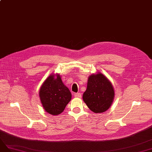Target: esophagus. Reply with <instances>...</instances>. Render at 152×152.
Returning <instances> with one entry per match:
<instances>
[{
  "instance_id": "esophagus-1",
  "label": "esophagus",
  "mask_w": 152,
  "mask_h": 152,
  "mask_svg": "<svg viewBox=\"0 0 152 152\" xmlns=\"http://www.w3.org/2000/svg\"><path fill=\"white\" fill-rule=\"evenodd\" d=\"M74 97L76 98H80L81 97V94L80 93H76L74 94Z\"/></svg>"
}]
</instances>
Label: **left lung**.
<instances>
[{
    "label": "left lung",
    "instance_id": "1",
    "mask_svg": "<svg viewBox=\"0 0 152 152\" xmlns=\"http://www.w3.org/2000/svg\"><path fill=\"white\" fill-rule=\"evenodd\" d=\"M114 97L113 85L102 73L97 72L88 77L83 99L92 112L95 113L106 112L112 104Z\"/></svg>",
    "mask_w": 152,
    "mask_h": 152
}]
</instances>
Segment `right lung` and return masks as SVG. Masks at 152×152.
<instances>
[{
  "label": "right lung",
  "mask_w": 152,
  "mask_h": 152,
  "mask_svg": "<svg viewBox=\"0 0 152 152\" xmlns=\"http://www.w3.org/2000/svg\"><path fill=\"white\" fill-rule=\"evenodd\" d=\"M39 94L44 110L52 115L61 113L72 99L71 92L58 73H51L44 80Z\"/></svg>",
  "instance_id": "1"
}]
</instances>
